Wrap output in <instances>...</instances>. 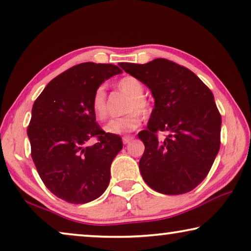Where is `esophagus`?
<instances>
[{"mask_svg":"<svg viewBox=\"0 0 251 251\" xmlns=\"http://www.w3.org/2000/svg\"><path fill=\"white\" fill-rule=\"evenodd\" d=\"M134 139V136H132V135H128V136H124L123 137V143L124 144H127V143H129L130 141H132Z\"/></svg>","mask_w":251,"mask_h":251,"instance_id":"34e87169","label":"esophagus"}]
</instances>
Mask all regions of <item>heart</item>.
Masks as SVG:
<instances>
[{"label":"heart","instance_id":"obj_1","mask_svg":"<svg viewBox=\"0 0 251 251\" xmlns=\"http://www.w3.org/2000/svg\"><path fill=\"white\" fill-rule=\"evenodd\" d=\"M117 87L123 93L129 97L127 102L126 110L129 111L122 117H116L109 121L104 126V130L114 135H124V134L133 132L139 127L141 123V115L148 114L150 109V103L146 97H143V84L134 76H125L117 82ZM139 111H135V109ZM92 110L99 121H104L107 118V99L103 87H98L92 98Z\"/></svg>","mask_w":251,"mask_h":251}]
</instances>
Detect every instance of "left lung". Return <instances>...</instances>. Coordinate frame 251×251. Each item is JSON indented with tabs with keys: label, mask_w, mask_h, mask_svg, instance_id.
Returning a JSON list of instances; mask_svg holds the SVG:
<instances>
[{
	"label": "left lung",
	"mask_w": 251,
	"mask_h": 251,
	"mask_svg": "<svg viewBox=\"0 0 251 251\" xmlns=\"http://www.w3.org/2000/svg\"><path fill=\"white\" fill-rule=\"evenodd\" d=\"M119 66L154 99L148 128L139 133L146 147L139 162L144 182L164 195L190 192L208 175L221 147L222 117L213 93L195 73L167 59ZM158 131L166 133L164 140Z\"/></svg>",
	"instance_id": "obj_1"
}]
</instances>
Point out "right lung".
Wrapping results in <instances>:
<instances>
[{"label":"right lung","mask_w":251,"mask_h":251,"mask_svg":"<svg viewBox=\"0 0 251 251\" xmlns=\"http://www.w3.org/2000/svg\"><path fill=\"white\" fill-rule=\"evenodd\" d=\"M121 73L111 63H79L52 79L34 102L27 128L31 158L45 186L67 202H90L110 182L111 162L123 142L95 122L92 98ZM92 138L97 142L90 146Z\"/></svg>","instance_id":"obj_1"}]
</instances>
